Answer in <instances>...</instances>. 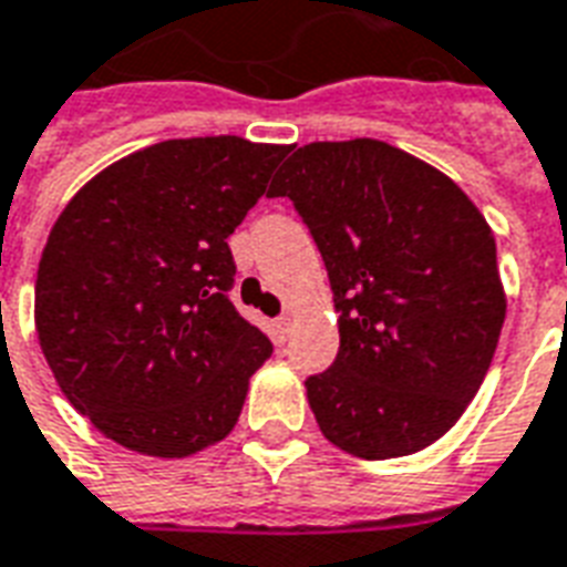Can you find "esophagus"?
Here are the masks:
<instances>
[{
    "mask_svg": "<svg viewBox=\"0 0 567 567\" xmlns=\"http://www.w3.org/2000/svg\"><path fill=\"white\" fill-rule=\"evenodd\" d=\"M289 326H292V319H289V317H278V319H275V331H278L280 340H287Z\"/></svg>",
    "mask_w": 567,
    "mask_h": 567,
    "instance_id": "esophagus-1",
    "label": "esophagus"
}]
</instances>
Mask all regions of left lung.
<instances>
[{
	"instance_id": "obj_1",
	"label": "left lung",
	"mask_w": 567,
	"mask_h": 567,
	"mask_svg": "<svg viewBox=\"0 0 567 567\" xmlns=\"http://www.w3.org/2000/svg\"><path fill=\"white\" fill-rule=\"evenodd\" d=\"M329 268L338 359L305 382L322 436L364 461L445 436L478 394L505 322L496 238L445 173L382 140L308 143L268 187Z\"/></svg>"
}]
</instances>
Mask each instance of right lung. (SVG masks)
Masks as SVG:
<instances>
[{
    "label": "right lung",
    "instance_id": "1",
    "mask_svg": "<svg viewBox=\"0 0 567 567\" xmlns=\"http://www.w3.org/2000/svg\"><path fill=\"white\" fill-rule=\"evenodd\" d=\"M287 152L229 134L164 140L62 208L38 262V343L106 440L173 461L236 427L271 343L229 301L227 238Z\"/></svg>",
    "mask_w": 567,
    "mask_h": 567
}]
</instances>
